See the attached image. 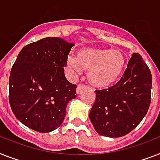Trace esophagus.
<instances>
[{
    "mask_svg": "<svg viewBox=\"0 0 160 160\" xmlns=\"http://www.w3.org/2000/svg\"><path fill=\"white\" fill-rule=\"evenodd\" d=\"M84 88H86V86H85V85H84V84H78V86H77V88H76V93H80V92L82 91L83 89H84Z\"/></svg>",
    "mask_w": 160,
    "mask_h": 160,
    "instance_id": "obj_1",
    "label": "esophagus"
}]
</instances>
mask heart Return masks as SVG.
I'll use <instances>...</instances> for the list:
<instances>
[{"instance_id":"1","label":"heart","mask_w":160,"mask_h":160,"mask_svg":"<svg viewBox=\"0 0 160 160\" xmlns=\"http://www.w3.org/2000/svg\"><path fill=\"white\" fill-rule=\"evenodd\" d=\"M127 59L121 50L84 48L78 52L77 58L67 56L66 65L69 75L77 77L89 70L87 79L96 88H107L122 75Z\"/></svg>"}]
</instances>
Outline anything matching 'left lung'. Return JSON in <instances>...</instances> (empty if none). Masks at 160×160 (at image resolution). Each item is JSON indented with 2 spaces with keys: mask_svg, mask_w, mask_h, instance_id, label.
I'll return each instance as SVG.
<instances>
[{
  "mask_svg": "<svg viewBox=\"0 0 160 160\" xmlns=\"http://www.w3.org/2000/svg\"><path fill=\"white\" fill-rule=\"evenodd\" d=\"M151 72L139 53H132L121 80L107 89L96 90L89 112L94 130L116 138L128 134L140 124L151 101Z\"/></svg>",
  "mask_w": 160,
  "mask_h": 160,
  "instance_id": "left-lung-1",
  "label": "left lung"
}]
</instances>
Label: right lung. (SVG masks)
Segmentation results:
<instances>
[{
	"mask_svg": "<svg viewBox=\"0 0 160 160\" xmlns=\"http://www.w3.org/2000/svg\"><path fill=\"white\" fill-rule=\"evenodd\" d=\"M75 44L44 38L19 52L10 75L9 101L18 120L47 133L62 125L67 105L76 98V85L67 80L66 60Z\"/></svg>",
	"mask_w": 160,
	"mask_h": 160,
	"instance_id": "1",
	"label": "right lung"
}]
</instances>
